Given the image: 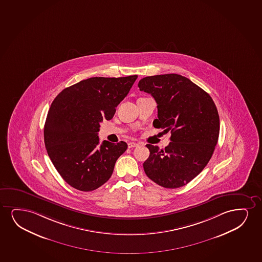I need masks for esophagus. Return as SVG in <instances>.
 <instances>
[{"instance_id": "1", "label": "esophagus", "mask_w": 262, "mask_h": 262, "mask_svg": "<svg viewBox=\"0 0 262 262\" xmlns=\"http://www.w3.org/2000/svg\"><path fill=\"white\" fill-rule=\"evenodd\" d=\"M139 146V144L136 142H129V144H128V147L129 148H133V147H136V146Z\"/></svg>"}]
</instances>
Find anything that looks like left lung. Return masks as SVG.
Here are the masks:
<instances>
[{
  "label": "left lung",
  "instance_id": "obj_1",
  "mask_svg": "<svg viewBox=\"0 0 262 262\" xmlns=\"http://www.w3.org/2000/svg\"><path fill=\"white\" fill-rule=\"evenodd\" d=\"M138 86L157 101L154 127L171 133V142L163 150L146 145L150 155L144 170L161 187H183L204 170L213 154L220 133L217 107L207 92L177 74L147 76Z\"/></svg>",
  "mask_w": 262,
  "mask_h": 262
}]
</instances>
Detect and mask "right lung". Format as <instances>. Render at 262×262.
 Segmentation results:
<instances>
[{
  "mask_svg": "<svg viewBox=\"0 0 262 262\" xmlns=\"http://www.w3.org/2000/svg\"><path fill=\"white\" fill-rule=\"evenodd\" d=\"M138 75L92 77L64 89L51 103L45 124V143L55 168L80 191L95 190L110 179L124 141L99 144L103 120H111Z\"/></svg>",
  "mask_w": 262,
  "mask_h": 262,
  "instance_id": "right-lung-1",
  "label": "right lung"
}]
</instances>
